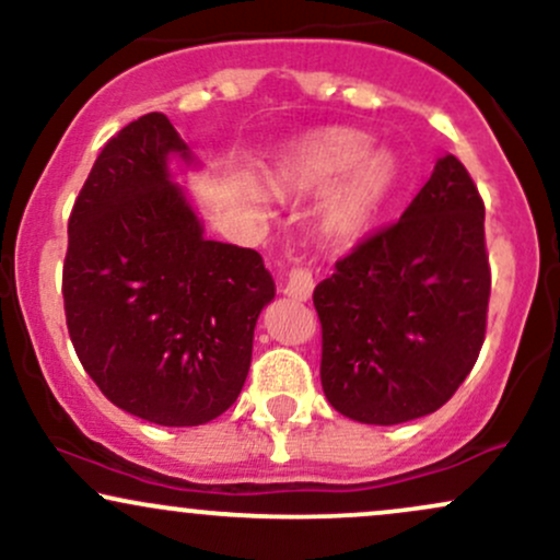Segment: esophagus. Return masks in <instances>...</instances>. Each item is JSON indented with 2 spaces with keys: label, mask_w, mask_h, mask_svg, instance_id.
<instances>
[{
  "label": "esophagus",
  "mask_w": 560,
  "mask_h": 560,
  "mask_svg": "<svg viewBox=\"0 0 560 560\" xmlns=\"http://www.w3.org/2000/svg\"><path fill=\"white\" fill-rule=\"evenodd\" d=\"M313 287H316V281H313V271L307 266H300L298 262V266L289 271L284 292L292 300H307L313 294Z\"/></svg>",
  "instance_id": "34e87169"
}]
</instances>
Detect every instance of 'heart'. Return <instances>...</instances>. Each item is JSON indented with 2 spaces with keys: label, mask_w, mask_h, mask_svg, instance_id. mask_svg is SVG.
Segmentation results:
<instances>
[{
  "label": "heart",
  "mask_w": 560,
  "mask_h": 560,
  "mask_svg": "<svg viewBox=\"0 0 560 560\" xmlns=\"http://www.w3.org/2000/svg\"><path fill=\"white\" fill-rule=\"evenodd\" d=\"M397 160L371 152V139L352 128H326L300 141L281 165V178L300 191L334 186L324 205V226L337 240H355L382 213L397 184Z\"/></svg>",
  "instance_id": "1"
}]
</instances>
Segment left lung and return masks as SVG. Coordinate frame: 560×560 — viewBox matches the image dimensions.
I'll list each match as a JSON object with an SVG mask.
<instances>
[{"label": "left lung", "mask_w": 560, "mask_h": 560, "mask_svg": "<svg viewBox=\"0 0 560 560\" xmlns=\"http://www.w3.org/2000/svg\"><path fill=\"white\" fill-rule=\"evenodd\" d=\"M490 287L485 202L445 155L400 221L358 242L313 292L326 400L378 427L434 413L477 363Z\"/></svg>", "instance_id": "left-lung-1"}]
</instances>
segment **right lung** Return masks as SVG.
<instances>
[{
  "label": "right lung",
  "instance_id": "right-lung-1",
  "mask_svg": "<svg viewBox=\"0 0 560 560\" xmlns=\"http://www.w3.org/2000/svg\"><path fill=\"white\" fill-rule=\"evenodd\" d=\"M168 155L189 150L163 113L102 147L68 218L62 300L107 400L160 427H199L240 397L276 287L255 249L205 240Z\"/></svg>",
  "mask_w": 560,
  "mask_h": 560
}]
</instances>
